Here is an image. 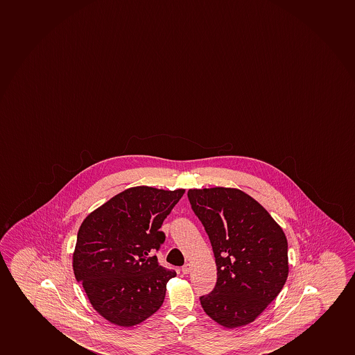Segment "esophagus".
I'll return each mask as SVG.
<instances>
[{
  "mask_svg": "<svg viewBox=\"0 0 355 355\" xmlns=\"http://www.w3.org/2000/svg\"><path fill=\"white\" fill-rule=\"evenodd\" d=\"M191 270H192V265L188 264V263L182 266V273L184 275H188V273L191 272Z\"/></svg>",
  "mask_w": 355,
  "mask_h": 355,
  "instance_id": "34e87169",
  "label": "esophagus"
}]
</instances>
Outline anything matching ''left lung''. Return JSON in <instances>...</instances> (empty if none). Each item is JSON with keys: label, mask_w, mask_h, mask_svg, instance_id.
<instances>
[{"label": "left lung", "mask_w": 355, "mask_h": 355, "mask_svg": "<svg viewBox=\"0 0 355 355\" xmlns=\"http://www.w3.org/2000/svg\"><path fill=\"white\" fill-rule=\"evenodd\" d=\"M216 257V284L200 297L205 313L226 328L253 322L286 284L288 241L256 200L236 188L189 189Z\"/></svg>", "instance_id": "obj_1"}]
</instances>
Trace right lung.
<instances>
[{"label":"right lung","instance_id":"obj_1","mask_svg":"<svg viewBox=\"0 0 355 355\" xmlns=\"http://www.w3.org/2000/svg\"><path fill=\"white\" fill-rule=\"evenodd\" d=\"M184 189L139 186L111 198L78 231L73 271L97 313L114 324L143 322L162 306L174 270L149 257L166 236L159 228Z\"/></svg>","mask_w":355,"mask_h":355}]
</instances>
